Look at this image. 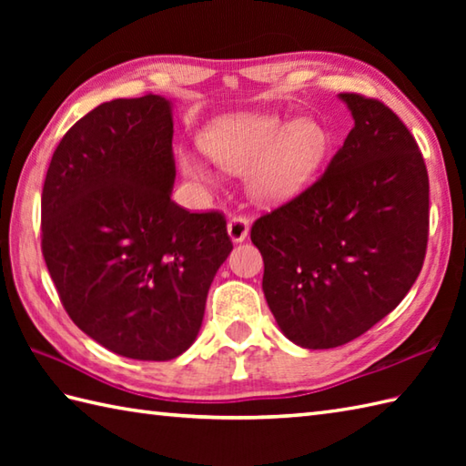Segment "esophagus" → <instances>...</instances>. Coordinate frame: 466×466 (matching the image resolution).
<instances>
[{"label":"esophagus","instance_id":"1","mask_svg":"<svg viewBox=\"0 0 466 466\" xmlns=\"http://www.w3.org/2000/svg\"><path fill=\"white\" fill-rule=\"evenodd\" d=\"M248 232H250V220L246 216L236 214L230 218V220H228V236H230L234 242L246 240Z\"/></svg>","mask_w":466,"mask_h":466}]
</instances>
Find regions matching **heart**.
Segmentation results:
<instances>
[{
  "mask_svg": "<svg viewBox=\"0 0 466 466\" xmlns=\"http://www.w3.org/2000/svg\"><path fill=\"white\" fill-rule=\"evenodd\" d=\"M202 150L232 172L250 167V192L279 204L299 196L312 182L330 150V134L314 120L276 116H230L202 134ZM182 172L198 182H212L208 167L190 152H180Z\"/></svg>",
  "mask_w": 466,
  "mask_h": 466,
  "instance_id": "b5f03b06",
  "label": "heart"
}]
</instances>
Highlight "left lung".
Returning <instances> with one entry per match:
<instances>
[{
  "label": "left lung",
  "instance_id": "8db88e82",
  "mask_svg": "<svg viewBox=\"0 0 466 466\" xmlns=\"http://www.w3.org/2000/svg\"><path fill=\"white\" fill-rule=\"evenodd\" d=\"M354 127L324 174L260 216L250 238L280 330L336 349L407 296L429 242V174L409 127L380 100L344 92Z\"/></svg>",
  "mask_w": 466,
  "mask_h": 466
}]
</instances>
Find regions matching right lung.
<instances>
[{"instance_id":"add662e5","label":"right lung","mask_w":466,"mask_h":466,"mask_svg":"<svg viewBox=\"0 0 466 466\" xmlns=\"http://www.w3.org/2000/svg\"><path fill=\"white\" fill-rule=\"evenodd\" d=\"M172 106L146 94L77 120L49 162L42 252L69 319L107 350L172 360L202 326L232 252L222 212H190L176 177Z\"/></svg>"}]
</instances>
